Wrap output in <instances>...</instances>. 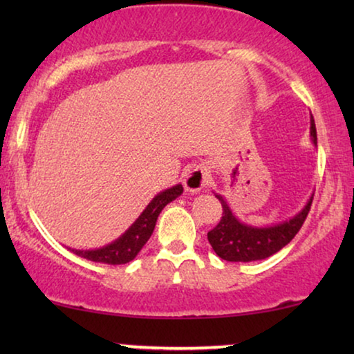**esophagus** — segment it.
Wrapping results in <instances>:
<instances>
[{
    "mask_svg": "<svg viewBox=\"0 0 354 354\" xmlns=\"http://www.w3.org/2000/svg\"><path fill=\"white\" fill-rule=\"evenodd\" d=\"M207 183H209V176H207L206 171H203L200 167H193L187 172L185 178H183V185L188 192L196 193L201 192Z\"/></svg>",
    "mask_w": 354,
    "mask_h": 354,
    "instance_id": "obj_1",
    "label": "esophagus"
}]
</instances>
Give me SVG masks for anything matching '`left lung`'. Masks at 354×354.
I'll return each instance as SVG.
<instances>
[{"instance_id": "obj_1", "label": "left lung", "mask_w": 354, "mask_h": 354, "mask_svg": "<svg viewBox=\"0 0 354 354\" xmlns=\"http://www.w3.org/2000/svg\"><path fill=\"white\" fill-rule=\"evenodd\" d=\"M311 137L317 145L316 124L311 115ZM222 205V217L214 229L207 232V240L219 258L230 263H250L272 256L288 245L298 234L311 209L313 196L306 206L292 219L270 227H251L236 219L234 212L221 195H216Z\"/></svg>"}]
</instances>
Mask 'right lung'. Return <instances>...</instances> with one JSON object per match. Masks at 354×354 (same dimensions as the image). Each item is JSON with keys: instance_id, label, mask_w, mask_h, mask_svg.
I'll list each match as a JSON object with an SVG mask.
<instances>
[{"instance_id": "right-lung-1", "label": "right lung", "mask_w": 354, "mask_h": 354, "mask_svg": "<svg viewBox=\"0 0 354 354\" xmlns=\"http://www.w3.org/2000/svg\"><path fill=\"white\" fill-rule=\"evenodd\" d=\"M183 192V187L178 183L176 187L167 188L161 193H158L153 198L151 203L145 207V211L138 216V219L129 227V230H125V234L119 236L118 240H114L113 243L103 246L98 250H72L77 256L93 261V263H103V264H125L130 263L135 256L140 253V250L143 248L145 243L151 236L154 225H156L159 212L164 209V206L167 203L176 200L177 196H180Z\"/></svg>"}]
</instances>
